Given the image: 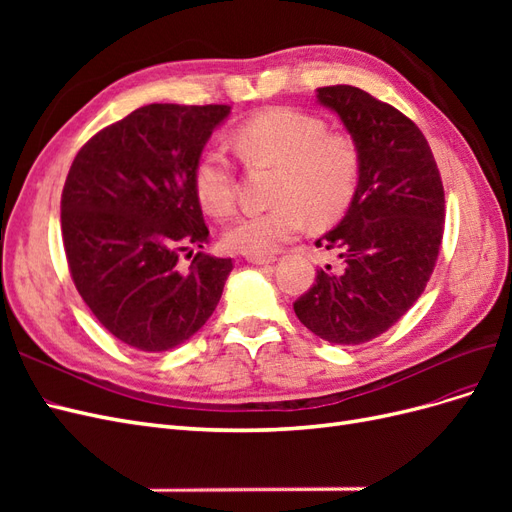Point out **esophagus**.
<instances>
[{"label": "esophagus", "mask_w": 512, "mask_h": 512, "mask_svg": "<svg viewBox=\"0 0 512 512\" xmlns=\"http://www.w3.org/2000/svg\"><path fill=\"white\" fill-rule=\"evenodd\" d=\"M275 260V256H247V262H252V265H273Z\"/></svg>", "instance_id": "1"}]
</instances>
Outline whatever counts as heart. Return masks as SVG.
<instances>
[{"label":"heart","instance_id":"b5f03b06","mask_svg":"<svg viewBox=\"0 0 512 512\" xmlns=\"http://www.w3.org/2000/svg\"><path fill=\"white\" fill-rule=\"evenodd\" d=\"M232 143L250 164L277 166L273 207L243 215L224 232L230 252L273 256L305 228L342 218L359 181V153L346 136L329 134L312 115L292 108L269 111L245 121ZM194 192L213 218H226L237 203L235 166L222 151H205L194 166Z\"/></svg>","mask_w":512,"mask_h":512}]
</instances>
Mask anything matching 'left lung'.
<instances>
[{
	"label": "left lung",
	"instance_id": "1",
	"mask_svg": "<svg viewBox=\"0 0 512 512\" xmlns=\"http://www.w3.org/2000/svg\"><path fill=\"white\" fill-rule=\"evenodd\" d=\"M344 123L359 153L350 207L316 241L339 254L344 271H318L294 301L314 335L356 346L389 331L425 290L444 232V188L427 138L391 104L352 85L316 89Z\"/></svg>",
	"mask_w": 512,
	"mask_h": 512
}]
</instances>
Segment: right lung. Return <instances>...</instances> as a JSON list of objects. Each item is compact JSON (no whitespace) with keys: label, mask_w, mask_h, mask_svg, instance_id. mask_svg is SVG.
Wrapping results in <instances>:
<instances>
[{"label":"right lung","mask_w":512,"mask_h":512,"mask_svg":"<svg viewBox=\"0 0 512 512\" xmlns=\"http://www.w3.org/2000/svg\"><path fill=\"white\" fill-rule=\"evenodd\" d=\"M226 104H147L76 153L61 194V237L76 290L102 327L143 352L181 346L215 312L230 258L198 252L209 228L194 166Z\"/></svg>","instance_id":"obj_1"}]
</instances>
